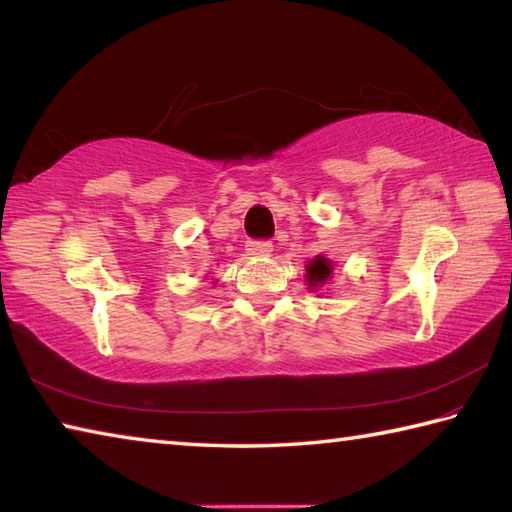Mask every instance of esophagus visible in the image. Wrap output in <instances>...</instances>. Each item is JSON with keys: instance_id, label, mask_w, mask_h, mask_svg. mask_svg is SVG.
I'll return each mask as SVG.
<instances>
[{"instance_id": "obj_1", "label": "esophagus", "mask_w": 512, "mask_h": 512, "mask_svg": "<svg viewBox=\"0 0 512 512\" xmlns=\"http://www.w3.org/2000/svg\"><path fill=\"white\" fill-rule=\"evenodd\" d=\"M246 253L253 255V257L271 255L273 253V244H271V241H248Z\"/></svg>"}]
</instances>
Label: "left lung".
I'll return each mask as SVG.
<instances>
[{
  "label": "left lung",
  "mask_w": 512,
  "mask_h": 512,
  "mask_svg": "<svg viewBox=\"0 0 512 512\" xmlns=\"http://www.w3.org/2000/svg\"><path fill=\"white\" fill-rule=\"evenodd\" d=\"M304 268H306L304 280H306V286H309V291H320V288L331 280L333 262L329 257L318 255V257H313Z\"/></svg>",
  "instance_id": "left-lung-1"
}]
</instances>
